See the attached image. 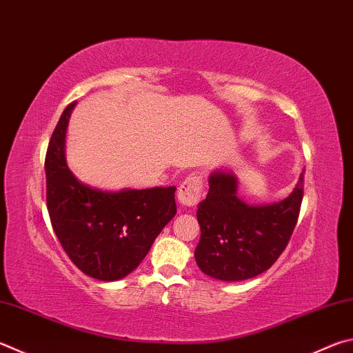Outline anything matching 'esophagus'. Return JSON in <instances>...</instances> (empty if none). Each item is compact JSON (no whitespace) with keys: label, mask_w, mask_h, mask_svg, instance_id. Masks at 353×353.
Wrapping results in <instances>:
<instances>
[{"label":"esophagus","mask_w":353,"mask_h":353,"mask_svg":"<svg viewBox=\"0 0 353 353\" xmlns=\"http://www.w3.org/2000/svg\"><path fill=\"white\" fill-rule=\"evenodd\" d=\"M202 196V179L199 176H190L181 183L177 191V201L185 208L194 207Z\"/></svg>","instance_id":"esophagus-1"}]
</instances>
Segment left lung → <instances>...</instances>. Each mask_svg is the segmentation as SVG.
Returning a JSON list of instances; mask_svg holds the SVG:
<instances>
[{
    "mask_svg": "<svg viewBox=\"0 0 353 353\" xmlns=\"http://www.w3.org/2000/svg\"><path fill=\"white\" fill-rule=\"evenodd\" d=\"M304 174L284 201L250 205L238 196L233 170L216 168L208 194L197 207L201 225L194 258L210 278L245 281L268 270L287 247L303 202Z\"/></svg>",
    "mask_w": 353,
    "mask_h": 353,
    "instance_id": "1",
    "label": "left lung"
}]
</instances>
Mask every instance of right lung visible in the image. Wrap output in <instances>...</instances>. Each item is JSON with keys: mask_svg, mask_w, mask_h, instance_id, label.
<instances>
[{"mask_svg": "<svg viewBox=\"0 0 353 353\" xmlns=\"http://www.w3.org/2000/svg\"><path fill=\"white\" fill-rule=\"evenodd\" d=\"M66 106L46 152V201L54 232L70 261L99 281L136 270L159 233L176 216V187L108 191L83 183L66 162Z\"/></svg>", "mask_w": 353, "mask_h": 353, "instance_id": "1", "label": "right lung"}]
</instances>
